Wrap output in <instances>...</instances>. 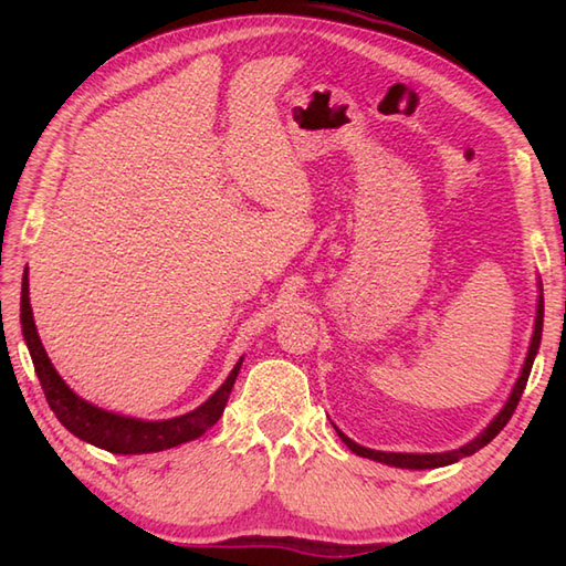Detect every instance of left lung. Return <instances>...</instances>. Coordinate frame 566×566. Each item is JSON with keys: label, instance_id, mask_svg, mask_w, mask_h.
I'll use <instances>...</instances> for the list:
<instances>
[{"label": "left lung", "instance_id": "1", "mask_svg": "<svg viewBox=\"0 0 566 566\" xmlns=\"http://www.w3.org/2000/svg\"><path fill=\"white\" fill-rule=\"evenodd\" d=\"M543 316H545V302L543 296H539L537 302V318H535V333H533V343H531V350H527V357H525V365H523V371L518 381H515L513 387V394L509 403L503 406V411L491 420L489 428L482 432V436L474 438L472 442H467L464 448L460 450H452V452H438V454H403V452H377V450H367L363 448V444L353 442L347 436H343V432L338 430L340 440L350 448L355 454L359 457H369V460H377V462H384V464H391V467H403V469H438V467H444V464H452L457 460H462V457H469L474 454L476 450H482L484 444H489L491 440H494L499 432L506 428V423L511 420V416L515 413V406H518L521 396H523V389L527 384V377H531V369H533V363H535V355H537V347H539V338H543Z\"/></svg>", "mask_w": 566, "mask_h": 566}]
</instances>
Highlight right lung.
<instances>
[{
  "mask_svg": "<svg viewBox=\"0 0 566 566\" xmlns=\"http://www.w3.org/2000/svg\"><path fill=\"white\" fill-rule=\"evenodd\" d=\"M21 331L23 340L29 345V353L33 359V369L39 375L41 389L45 394L48 406L53 408L60 423H63L72 436L80 440L97 444L102 450H109L114 454H140V452H160L177 448L189 440L199 438L207 432L216 420L221 418L223 408L228 403V396L235 384L243 359H238L231 375L221 384L207 403H201L197 411L185 413L170 420H136L126 416H116L102 408L87 403L72 391L63 377L57 375L55 367L48 359L39 333H35V323L29 304V276L23 274L21 282Z\"/></svg>",
  "mask_w": 566,
  "mask_h": 566,
  "instance_id": "obj_1",
  "label": "right lung"
}]
</instances>
